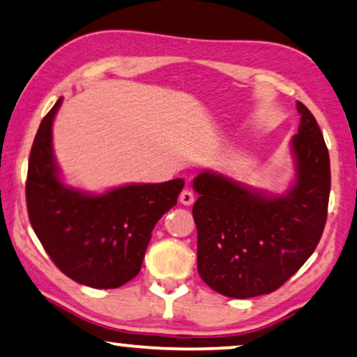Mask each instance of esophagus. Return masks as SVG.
Wrapping results in <instances>:
<instances>
[{"mask_svg":"<svg viewBox=\"0 0 357 357\" xmlns=\"http://www.w3.org/2000/svg\"><path fill=\"white\" fill-rule=\"evenodd\" d=\"M179 202H181L183 206H191L194 202V192L191 189H184V191L179 194Z\"/></svg>","mask_w":357,"mask_h":357,"instance_id":"esophagus-1","label":"esophagus"}]
</instances>
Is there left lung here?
Returning a JSON list of instances; mask_svg holds the SVG:
<instances>
[{
	"instance_id": "left-lung-1",
	"label": "left lung",
	"mask_w": 357,
	"mask_h": 357,
	"mask_svg": "<svg viewBox=\"0 0 357 357\" xmlns=\"http://www.w3.org/2000/svg\"><path fill=\"white\" fill-rule=\"evenodd\" d=\"M292 139L296 183L284 196H266L225 176L204 171L194 179L197 271L218 294L250 298L271 294L310 258L328 215L330 155L313 114L297 102Z\"/></svg>"
}]
</instances>
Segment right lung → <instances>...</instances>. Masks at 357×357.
Segmentation results:
<instances>
[{
  "label": "right lung",
  "instance_id": "add662e5",
  "mask_svg": "<svg viewBox=\"0 0 357 357\" xmlns=\"http://www.w3.org/2000/svg\"><path fill=\"white\" fill-rule=\"evenodd\" d=\"M42 119L31 149L26 201L31 225L65 275L94 289H116L140 273L151 230L178 202L184 179L129 184L86 194L61 183L52 150V123Z\"/></svg>",
  "mask_w": 357,
  "mask_h": 357
}]
</instances>
